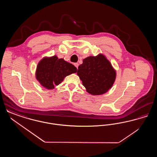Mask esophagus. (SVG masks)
<instances>
[{"label":"esophagus","mask_w":157,"mask_h":157,"mask_svg":"<svg viewBox=\"0 0 157 157\" xmlns=\"http://www.w3.org/2000/svg\"><path fill=\"white\" fill-rule=\"evenodd\" d=\"M75 66L76 67L77 69H78V66H79V64H78V63H75Z\"/></svg>","instance_id":"obj_1"}]
</instances>
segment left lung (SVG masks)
Returning <instances> with one entry per match:
<instances>
[{"label":"left lung","mask_w":157,"mask_h":157,"mask_svg":"<svg viewBox=\"0 0 157 157\" xmlns=\"http://www.w3.org/2000/svg\"><path fill=\"white\" fill-rule=\"evenodd\" d=\"M77 74L87 92L94 95L106 92L112 87L116 77L111 64L102 54L83 60Z\"/></svg>","instance_id":"1"}]
</instances>
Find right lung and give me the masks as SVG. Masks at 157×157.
<instances>
[{
	"instance_id": "obj_1",
	"label": "right lung",
	"mask_w": 157,
	"mask_h": 157,
	"mask_svg": "<svg viewBox=\"0 0 157 157\" xmlns=\"http://www.w3.org/2000/svg\"><path fill=\"white\" fill-rule=\"evenodd\" d=\"M77 69L72 63L56 56L45 58L37 65L36 76L45 88L51 90L58 85L67 75L76 73Z\"/></svg>"
}]
</instances>
